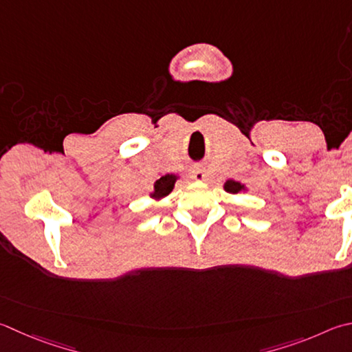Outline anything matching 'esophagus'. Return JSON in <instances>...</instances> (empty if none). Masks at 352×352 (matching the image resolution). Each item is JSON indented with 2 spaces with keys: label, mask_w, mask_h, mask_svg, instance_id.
I'll return each instance as SVG.
<instances>
[{
  "label": "esophagus",
  "mask_w": 352,
  "mask_h": 352,
  "mask_svg": "<svg viewBox=\"0 0 352 352\" xmlns=\"http://www.w3.org/2000/svg\"><path fill=\"white\" fill-rule=\"evenodd\" d=\"M190 174H192V178L197 182H204L208 178V172L204 168H194Z\"/></svg>",
  "instance_id": "esophagus-1"
}]
</instances>
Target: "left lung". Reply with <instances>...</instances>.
Here are the masks:
<instances>
[{"mask_svg": "<svg viewBox=\"0 0 352 352\" xmlns=\"http://www.w3.org/2000/svg\"><path fill=\"white\" fill-rule=\"evenodd\" d=\"M223 188H225L226 192L232 194V195L240 194V192H246V190H248L246 184H243V183H240L237 180H232V178H229V180H226L225 184H223Z\"/></svg>", "mask_w": 352, "mask_h": 352, "instance_id": "obj_1", "label": "left lung"}]
</instances>
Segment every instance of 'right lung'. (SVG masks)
<instances>
[{"label": "right lung", "instance_id": "right-lung-1", "mask_svg": "<svg viewBox=\"0 0 352 352\" xmlns=\"http://www.w3.org/2000/svg\"><path fill=\"white\" fill-rule=\"evenodd\" d=\"M178 178L180 177L174 175V174H168V175L162 177L160 180H157L154 183V190L149 194V197L154 198V200H162V198L168 197L172 192V189H174L175 182L178 180Z\"/></svg>", "mask_w": 352, "mask_h": 352}]
</instances>
